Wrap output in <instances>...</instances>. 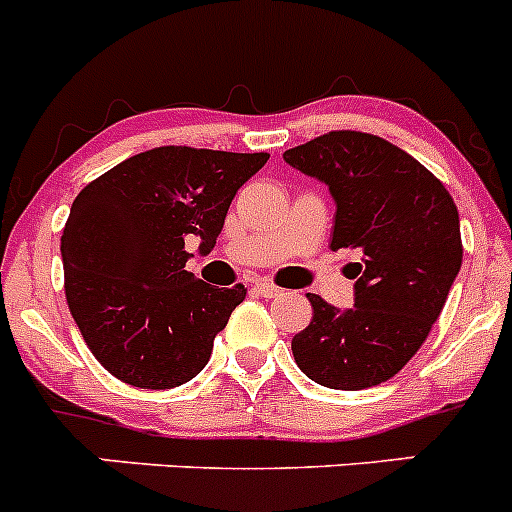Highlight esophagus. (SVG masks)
<instances>
[{
  "instance_id": "34e87169",
  "label": "esophagus",
  "mask_w": 512,
  "mask_h": 512,
  "mask_svg": "<svg viewBox=\"0 0 512 512\" xmlns=\"http://www.w3.org/2000/svg\"><path fill=\"white\" fill-rule=\"evenodd\" d=\"M253 289H256V294L264 296V299H276V296H281L279 286L269 284V281H259V284L253 286Z\"/></svg>"
}]
</instances>
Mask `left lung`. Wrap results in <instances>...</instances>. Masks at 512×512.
Listing matches in <instances>:
<instances>
[{
  "instance_id": "1",
  "label": "left lung",
  "mask_w": 512,
  "mask_h": 512,
  "mask_svg": "<svg viewBox=\"0 0 512 512\" xmlns=\"http://www.w3.org/2000/svg\"><path fill=\"white\" fill-rule=\"evenodd\" d=\"M284 160L329 186L334 251H362L352 309L309 294L314 316L291 339L296 364L329 389L387 382L425 344L460 271L455 201L420 160L359 130L319 135Z\"/></svg>"
}]
</instances>
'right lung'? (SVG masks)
Masks as SVG:
<instances>
[{
	"mask_svg": "<svg viewBox=\"0 0 512 512\" xmlns=\"http://www.w3.org/2000/svg\"><path fill=\"white\" fill-rule=\"evenodd\" d=\"M269 153L163 145L87 183L62 231L65 296L97 362L120 382L170 389L196 377L246 286L186 271V241L211 251L238 188Z\"/></svg>",
	"mask_w": 512,
	"mask_h": 512,
	"instance_id": "obj_1",
	"label": "right lung"
}]
</instances>
